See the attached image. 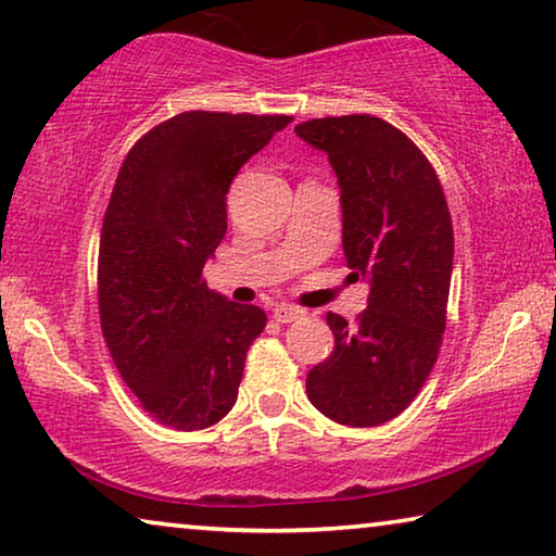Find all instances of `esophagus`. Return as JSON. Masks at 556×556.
<instances>
[{
	"label": "esophagus",
	"mask_w": 556,
	"mask_h": 556,
	"mask_svg": "<svg viewBox=\"0 0 556 556\" xmlns=\"http://www.w3.org/2000/svg\"><path fill=\"white\" fill-rule=\"evenodd\" d=\"M303 315V311L301 307H295V305H276L273 307V318H276L278 323H293V320H298Z\"/></svg>",
	"instance_id": "obj_1"
}]
</instances>
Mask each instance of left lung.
Returning <instances> with one entry per match:
<instances>
[{"label":"left lung","mask_w":556,"mask_h":556,"mask_svg":"<svg viewBox=\"0 0 556 556\" xmlns=\"http://www.w3.org/2000/svg\"><path fill=\"white\" fill-rule=\"evenodd\" d=\"M295 134L328 153L350 278L370 283L355 326L328 313L336 348L307 372V400L340 425L375 427L413 403L438 361L455 253L450 208L425 153L378 116L313 118Z\"/></svg>","instance_id":"left-lung-1"}]
</instances>
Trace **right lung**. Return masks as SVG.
Here are the masks:
<instances>
[{
	"label": "right lung",
	"instance_id": "obj_1",
	"mask_svg": "<svg viewBox=\"0 0 556 556\" xmlns=\"http://www.w3.org/2000/svg\"><path fill=\"white\" fill-rule=\"evenodd\" d=\"M293 116L184 111L134 143L99 243L101 332L153 420L181 432L236 405L258 305L208 290L203 266L226 236L238 170Z\"/></svg>",
	"mask_w": 556,
	"mask_h": 556
}]
</instances>
